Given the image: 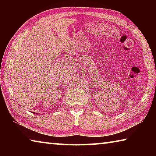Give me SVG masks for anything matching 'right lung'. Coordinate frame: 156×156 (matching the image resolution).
Segmentation results:
<instances>
[{
    "instance_id": "1",
    "label": "right lung",
    "mask_w": 156,
    "mask_h": 156,
    "mask_svg": "<svg viewBox=\"0 0 156 156\" xmlns=\"http://www.w3.org/2000/svg\"><path fill=\"white\" fill-rule=\"evenodd\" d=\"M34 114H38V113H35V112H34Z\"/></svg>"
}]
</instances>
